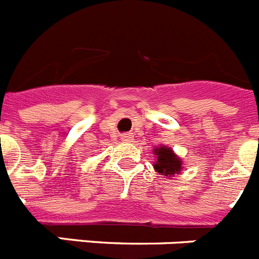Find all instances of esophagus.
<instances>
[{"label":"esophagus","instance_id":"esophagus-1","mask_svg":"<svg viewBox=\"0 0 259 259\" xmlns=\"http://www.w3.org/2000/svg\"><path fill=\"white\" fill-rule=\"evenodd\" d=\"M122 141H124V143H132L134 141V136L131 134H123Z\"/></svg>","mask_w":259,"mask_h":259}]
</instances>
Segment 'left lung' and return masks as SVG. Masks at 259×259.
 <instances>
[{"label": "left lung", "instance_id": "obj_1", "mask_svg": "<svg viewBox=\"0 0 259 259\" xmlns=\"http://www.w3.org/2000/svg\"><path fill=\"white\" fill-rule=\"evenodd\" d=\"M153 154L155 155V161L153 162V168L158 174L166 176L171 179L172 176L180 175L183 172V159L175 152L172 148L166 145H159L153 149Z\"/></svg>", "mask_w": 259, "mask_h": 259}]
</instances>
